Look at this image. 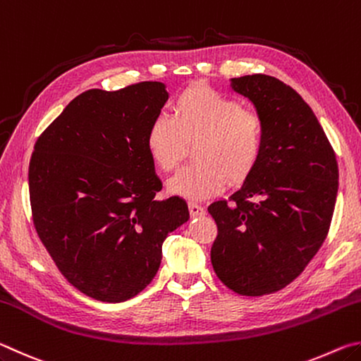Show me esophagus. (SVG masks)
<instances>
[{
	"label": "esophagus",
	"instance_id": "obj_1",
	"mask_svg": "<svg viewBox=\"0 0 361 361\" xmlns=\"http://www.w3.org/2000/svg\"><path fill=\"white\" fill-rule=\"evenodd\" d=\"M189 213H191L192 218L194 216H202V215H205V210L199 204L189 202Z\"/></svg>",
	"mask_w": 361,
	"mask_h": 361
}]
</instances>
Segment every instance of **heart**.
<instances>
[{
	"instance_id": "obj_1",
	"label": "heart",
	"mask_w": 361,
	"mask_h": 361,
	"mask_svg": "<svg viewBox=\"0 0 361 361\" xmlns=\"http://www.w3.org/2000/svg\"><path fill=\"white\" fill-rule=\"evenodd\" d=\"M262 122L237 100L207 85H192L176 97L172 118L157 116L146 132V148L162 172L181 161L192 145L194 164L169 180V191L186 199L219 194L253 172L262 151Z\"/></svg>"
}]
</instances>
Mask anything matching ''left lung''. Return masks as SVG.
<instances>
[{
  "label": "left lung",
  "instance_id": "obj_1",
  "mask_svg": "<svg viewBox=\"0 0 361 361\" xmlns=\"http://www.w3.org/2000/svg\"><path fill=\"white\" fill-rule=\"evenodd\" d=\"M262 122L253 172L226 200L209 205L218 226L212 266L245 296L282 290L319 252L338 195V162L319 119L296 90L267 75L231 79Z\"/></svg>",
  "mask_w": 361,
  "mask_h": 361
}]
</instances>
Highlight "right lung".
<instances>
[{"mask_svg": "<svg viewBox=\"0 0 361 361\" xmlns=\"http://www.w3.org/2000/svg\"><path fill=\"white\" fill-rule=\"evenodd\" d=\"M167 100L157 81L85 90L35 145L28 186L36 232L68 282L103 302L143 291L164 240L189 219L178 195L154 199L162 183L146 132Z\"/></svg>", "mask_w": 361, "mask_h": 361, "instance_id": "right-lung-1", "label": "right lung"}]
</instances>
